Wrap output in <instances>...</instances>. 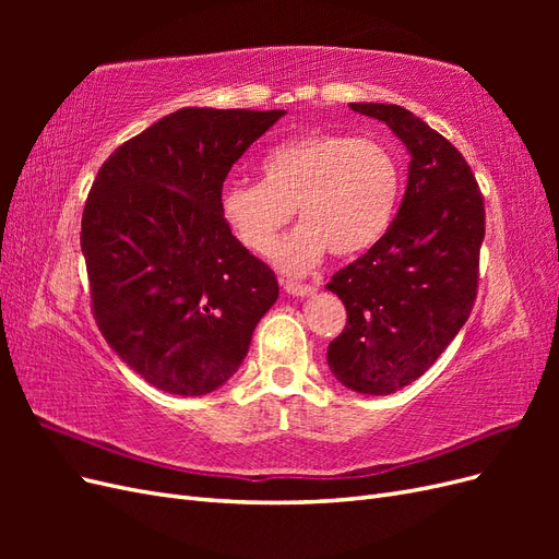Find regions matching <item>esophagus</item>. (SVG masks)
I'll use <instances>...</instances> for the list:
<instances>
[{
	"label": "esophagus",
	"mask_w": 559,
	"mask_h": 559,
	"mask_svg": "<svg viewBox=\"0 0 559 559\" xmlns=\"http://www.w3.org/2000/svg\"><path fill=\"white\" fill-rule=\"evenodd\" d=\"M284 292L289 296H312L317 292V286L312 284H300V282H284Z\"/></svg>",
	"instance_id": "34e87169"
}]
</instances>
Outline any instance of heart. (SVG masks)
<instances>
[{
  "label": "heart",
  "mask_w": 559,
  "mask_h": 559,
  "mask_svg": "<svg viewBox=\"0 0 559 559\" xmlns=\"http://www.w3.org/2000/svg\"><path fill=\"white\" fill-rule=\"evenodd\" d=\"M399 191V163L380 142L308 132L267 151L261 181L228 183L222 212L238 240L263 257L296 210L302 226L275 249V261L286 273H308L329 249L354 257L373 247L392 224Z\"/></svg>",
  "instance_id": "obj_1"
}]
</instances>
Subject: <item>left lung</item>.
Instances as JSON below:
<instances>
[{
	"instance_id": "1",
	"label": "left lung",
	"mask_w": 559,
	"mask_h": 559,
	"mask_svg": "<svg viewBox=\"0 0 559 559\" xmlns=\"http://www.w3.org/2000/svg\"><path fill=\"white\" fill-rule=\"evenodd\" d=\"M349 107L392 128L411 167L392 226L326 284L347 310L326 361L352 392L386 396L425 376L466 324L478 294L485 202L464 156L413 111Z\"/></svg>"
}]
</instances>
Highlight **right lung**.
Masks as SVG:
<instances>
[{"label": "right lung", "instance_id": "right-lung-1", "mask_svg": "<svg viewBox=\"0 0 559 559\" xmlns=\"http://www.w3.org/2000/svg\"><path fill=\"white\" fill-rule=\"evenodd\" d=\"M284 114L183 107L118 146L91 186L81 251L97 329L167 394L233 378L280 296L273 270L230 233L222 189Z\"/></svg>", "mask_w": 559, "mask_h": 559}]
</instances>
